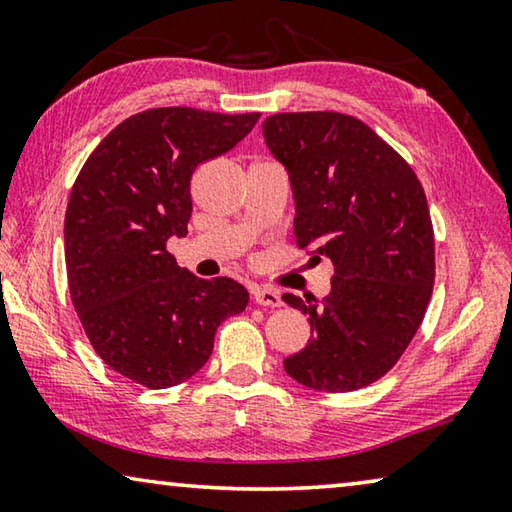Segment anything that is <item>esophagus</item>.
Listing matches in <instances>:
<instances>
[{"mask_svg": "<svg viewBox=\"0 0 512 512\" xmlns=\"http://www.w3.org/2000/svg\"><path fill=\"white\" fill-rule=\"evenodd\" d=\"M253 300L259 307H282L280 293L266 287H253Z\"/></svg>", "mask_w": 512, "mask_h": 512, "instance_id": "34e87169", "label": "esophagus"}]
</instances>
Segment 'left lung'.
I'll use <instances>...</instances> for the list:
<instances>
[{"mask_svg": "<svg viewBox=\"0 0 512 512\" xmlns=\"http://www.w3.org/2000/svg\"><path fill=\"white\" fill-rule=\"evenodd\" d=\"M268 149L289 171L296 241L334 264L320 302L284 293L309 314L314 339L284 359L298 384L348 393L391 370L418 332L436 280L427 196L391 144L343 112H277Z\"/></svg>", "mask_w": 512, "mask_h": 512, "instance_id": "left-lung-1", "label": "left lung"}]
</instances>
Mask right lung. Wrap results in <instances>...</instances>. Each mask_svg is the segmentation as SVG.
Returning a JSON list of instances; mask_svg holds the SVG:
<instances>
[{"label": "right lung", "mask_w": 512, "mask_h": 512, "mask_svg": "<svg viewBox=\"0 0 512 512\" xmlns=\"http://www.w3.org/2000/svg\"><path fill=\"white\" fill-rule=\"evenodd\" d=\"M259 112L151 108L121 121L90 153L65 212L72 305L94 352L146 388H169L210 359L214 334L248 291L180 268L169 237L187 235L194 171L244 140Z\"/></svg>", "instance_id": "1"}]
</instances>
